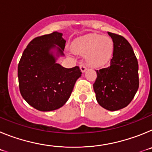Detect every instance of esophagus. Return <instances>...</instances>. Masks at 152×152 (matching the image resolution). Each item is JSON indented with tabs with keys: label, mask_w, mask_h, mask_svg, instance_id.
Returning <instances> with one entry per match:
<instances>
[{
	"label": "esophagus",
	"mask_w": 152,
	"mask_h": 152,
	"mask_svg": "<svg viewBox=\"0 0 152 152\" xmlns=\"http://www.w3.org/2000/svg\"><path fill=\"white\" fill-rule=\"evenodd\" d=\"M80 71L82 72H85L86 70H87V67L84 64H80Z\"/></svg>",
	"instance_id": "obj_1"
}]
</instances>
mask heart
Here are the masks:
<instances>
[{
	"instance_id": "1",
	"label": "heart",
	"mask_w": 152,
	"mask_h": 152,
	"mask_svg": "<svg viewBox=\"0 0 152 152\" xmlns=\"http://www.w3.org/2000/svg\"><path fill=\"white\" fill-rule=\"evenodd\" d=\"M72 49L77 54L86 55V61L90 66L99 67L110 59L113 44L109 37L91 34L76 40Z\"/></svg>"
}]
</instances>
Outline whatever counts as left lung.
I'll list each match as a JSON object with an SVG mask.
<instances>
[{
    "mask_svg": "<svg viewBox=\"0 0 152 152\" xmlns=\"http://www.w3.org/2000/svg\"><path fill=\"white\" fill-rule=\"evenodd\" d=\"M113 42L110 65L96 70L94 84L98 103L106 110L127 107L139 89V64L131 45L120 35L108 32Z\"/></svg>",
    "mask_w": 152,
    "mask_h": 152,
    "instance_id": "left-lung-1",
    "label": "left lung"
}]
</instances>
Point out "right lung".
<instances>
[{
    "label": "right lung",
    "instance_id": "add662e5",
    "mask_svg": "<svg viewBox=\"0 0 152 152\" xmlns=\"http://www.w3.org/2000/svg\"><path fill=\"white\" fill-rule=\"evenodd\" d=\"M65 42L62 33L58 32L36 37L28 44L18 64L21 95L39 111H52L62 107L81 76L78 66L65 68L56 62L52 49L56 51L57 57L64 56Z\"/></svg>",
    "mask_w": 152,
    "mask_h": 152
}]
</instances>
